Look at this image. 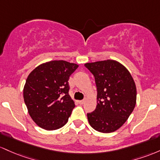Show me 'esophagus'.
<instances>
[{
  "label": "esophagus",
  "mask_w": 160,
  "mask_h": 160,
  "mask_svg": "<svg viewBox=\"0 0 160 160\" xmlns=\"http://www.w3.org/2000/svg\"><path fill=\"white\" fill-rule=\"evenodd\" d=\"M78 103L79 104H83L84 103H85V100H78Z\"/></svg>",
  "instance_id": "obj_1"
}]
</instances>
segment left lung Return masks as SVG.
Listing matches in <instances>:
<instances>
[{"instance_id":"1","label":"left lung","mask_w":160,"mask_h":160,"mask_svg":"<svg viewBox=\"0 0 160 160\" xmlns=\"http://www.w3.org/2000/svg\"><path fill=\"white\" fill-rule=\"evenodd\" d=\"M94 75L97 86L98 105L87 113L93 128L102 133H110L126 122L136 104L137 91L128 69L116 60L85 63Z\"/></svg>"}]
</instances>
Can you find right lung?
<instances>
[{
	"label": "right lung",
	"mask_w": 160,
	"mask_h": 160,
	"mask_svg": "<svg viewBox=\"0 0 160 160\" xmlns=\"http://www.w3.org/2000/svg\"><path fill=\"white\" fill-rule=\"evenodd\" d=\"M78 67L64 60H53L37 66L28 75L23 98L28 113L39 127L56 130L68 122L75 107L68 81Z\"/></svg>",
	"instance_id": "obj_1"
}]
</instances>
